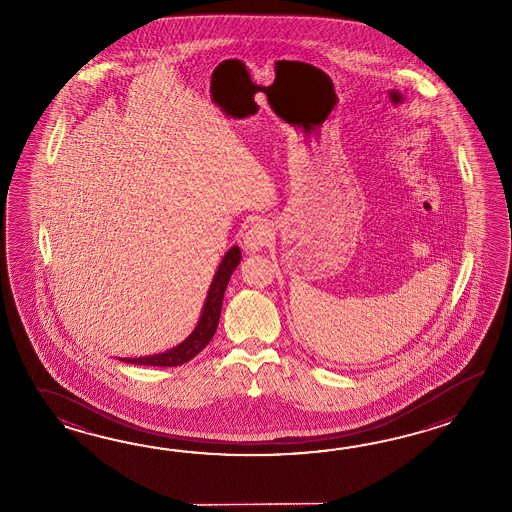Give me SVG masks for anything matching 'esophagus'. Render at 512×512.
I'll list each match as a JSON object with an SVG mask.
<instances>
[{"mask_svg": "<svg viewBox=\"0 0 512 512\" xmlns=\"http://www.w3.org/2000/svg\"><path fill=\"white\" fill-rule=\"evenodd\" d=\"M271 227L263 221L252 223L243 234V249L247 252H258L271 241Z\"/></svg>", "mask_w": 512, "mask_h": 512, "instance_id": "obj_1", "label": "esophagus"}]
</instances>
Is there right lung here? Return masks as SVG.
I'll list each match as a JSON object with an SVG mask.
<instances>
[{
    "instance_id": "1",
    "label": "right lung",
    "mask_w": 512,
    "mask_h": 512,
    "mask_svg": "<svg viewBox=\"0 0 512 512\" xmlns=\"http://www.w3.org/2000/svg\"><path fill=\"white\" fill-rule=\"evenodd\" d=\"M241 251L238 245L230 247L225 252L223 260L219 261L218 271L212 278V283L208 287L207 298L201 309V316L197 320L194 331L188 337L177 344L172 349L157 353V355H148V357H139V359H119L128 364H141V366H181L190 359H194L201 349L207 348L208 342L214 337L218 329L219 315H221V305H223V296L229 283L232 272L240 265Z\"/></svg>"
}]
</instances>
